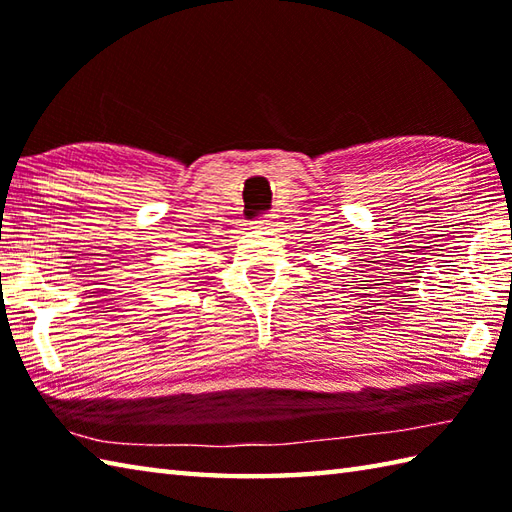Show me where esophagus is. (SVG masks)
Listing matches in <instances>:
<instances>
[{"label": "esophagus", "instance_id": "1", "mask_svg": "<svg viewBox=\"0 0 512 512\" xmlns=\"http://www.w3.org/2000/svg\"><path fill=\"white\" fill-rule=\"evenodd\" d=\"M255 224H257L259 228H273V226H275V215H273V213L257 215V217H255Z\"/></svg>", "mask_w": 512, "mask_h": 512}]
</instances>
